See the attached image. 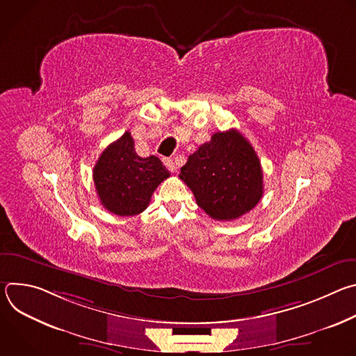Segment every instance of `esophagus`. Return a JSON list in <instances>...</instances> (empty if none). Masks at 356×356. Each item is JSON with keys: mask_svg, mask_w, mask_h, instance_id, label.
I'll use <instances>...</instances> for the list:
<instances>
[{"mask_svg": "<svg viewBox=\"0 0 356 356\" xmlns=\"http://www.w3.org/2000/svg\"><path fill=\"white\" fill-rule=\"evenodd\" d=\"M163 162H165V166L168 168V170H169V172H172V173H175V172H176V169H177V168H176V163H175V161H173V159L166 158Z\"/></svg>", "mask_w": 356, "mask_h": 356, "instance_id": "esophagus-1", "label": "esophagus"}]
</instances>
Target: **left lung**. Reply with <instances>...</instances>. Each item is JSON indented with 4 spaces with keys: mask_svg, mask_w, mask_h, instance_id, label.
I'll return each mask as SVG.
<instances>
[{
    "mask_svg": "<svg viewBox=\"0 0 356 356\" xmlns=\"http://www.w3.org/2000/svg\"><path fill=\"white\" fill-rule=\"evenodd\" d=\"M179 177L193 191L197 206L218 221L239 218L264 194L259 158L236 129L216 132L188 156Z\"/></svg>",
    "mask_w": 356,
    "mask_h": 356,
    "instance_id": "left-lung-1",
    "label": "left lung"
}]
</instances>
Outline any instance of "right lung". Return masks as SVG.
Instances as JSON below:
<instances>
[{"instance_id": "1", "label": "right lung", "mask_w": 356, "mask_h": 356, "mask_svg": "<svg viewBox=\"0 0 356 356\" xmlns=\"http://www.w3.org/2000/svg\"><path fill=\"white\" fill-rule=\"evenodd\" d=\"M169 176L159 158L138 156L128 131L104 149L92 170L101 204L121 217L140 214L156 187Z\"/></svg>"}]
</instances>
